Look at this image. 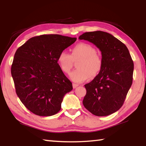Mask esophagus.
Returning a JSON list of instances; mask_svg holds the SVG:
<instances>
[{"label": "esophagus", "mask_w": 146, "mask_h": 146, "mask_svg": "<svg viewBox=\"0 0 146 146\" xmlns=\"http://www.w3.org/2000/svg\"><path fill=\"white\" fill-rule=\"evenodd\" d=\"M78 84H75V83L73 84V88L74 89L76 88V87H78Z\"/></svg>", "instance_id": "esophagus-1"}]
</instances>
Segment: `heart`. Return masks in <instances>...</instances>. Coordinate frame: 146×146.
Here are the masks:
<instances>
[{
	"label": "heart",
	"mask_w": 146,
	"mask_h": 146,
	"mask_svg": "<svg viewBox=\"0 0 146 146\" xmlns=\"http://www.w3.org/2000/svg\"><path fill=\"white\" fill-rule=\"evenodd\" d=\"M80 58L76 64L78 69L70 74L71 80L76 82H82L91 76H97L102 67V58L97 53V49L90 44L81 42L71 49V54L67 51H61L58 56V63L63 72L69 73L73 65V60Z\"/></svg>",
	"instance_id": "heart-1"
}]
</instances>
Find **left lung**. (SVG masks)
I'll return each mask as SVG.
<instances>
[{"label": "left lung", "mask_w": 146, "mask_h": 146, "mask_svg": "<svg viewBox=\"0 0 146 146\" xmlns=\"http://www.w3.org/2000/svg\"><path fill=\"white\" fill-rule=\"evenodd\" d=\"M97 47L102 53V67L90 83L84 85L83 105L98 117L108 116L122 107L132 85L133 64L124 44L108 33L86 32L79 36Z\"/></svg>", "instance_id": "8db88e82"}]
</instances>
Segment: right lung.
<instances>
[{
  "mask_svg": "<svg viewBox=\"0 0 146 146\" xmlns=\"http://www.w3.org/2000/svg\"><path fill=\"white\" fill-rule=\"evenodd\" d=\"M76 40L60 35H42L29 38L16 51L11 69L16 93L34 114L55 115L64 95L73 90L57 59Z\"/></svg>",
  "mask_w": 146,
  "mask_h": 146,
  "instance_id": "right-lung-1",
  "label": "right lung"
}]
</instances>
